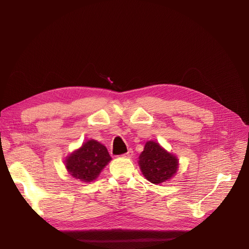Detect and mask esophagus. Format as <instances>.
<instances>
[{"mask_svg": "<svg viewBox=\"0 0 249 249\" xmlns=\"http://www.w3.org/2000/svg\"><path fill=\"white\" fill-rule=\"evenodd\" d=\"M133 155H134L133 149H129L125 154H124V155H123V157H124V158H132V157H133Z\"/></svg>", "mask_w": 249, "mask_h": 249, "instance_id": "1", "label": "esophagus"}]
</instances>
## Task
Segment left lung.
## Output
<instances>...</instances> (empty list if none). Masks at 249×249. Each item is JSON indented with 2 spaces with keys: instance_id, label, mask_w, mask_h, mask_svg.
Instances as JSON below:
<instances>
[{
  "instance_id": "left-lung-1",
  "label": "left lung",
  "mask_w": 249,
  "mask_h": 249,
  "mask_svg": "<svg viewBox=\"0 0 249 249\" xmlns=\"http://www.w3.org/2000/svg\"><path fill=\"white\" fill-rule=\"evenodd\" d=\"M139 166L145 178L157 185L166 182L176 175L178 161L159 143L147 141L139 156Z\"/></svg>"
}]
</instances>
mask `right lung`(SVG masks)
<instances>
[{"label": "right lung", "instance_id": "1", "mask_svg": "<svg viewBox=\"0 0 249 249\" xmlns=\"http://www.w3.org/2000/svg\"><path fill=\"white\" fill-rule=\"evenodd\" d=\"M110 160L106 146L90 139L66 158L65 167L74 178L89 183L99 177Z\"/></svg>", "mask_w": 249, "mask_h": 249}]
</instances>
